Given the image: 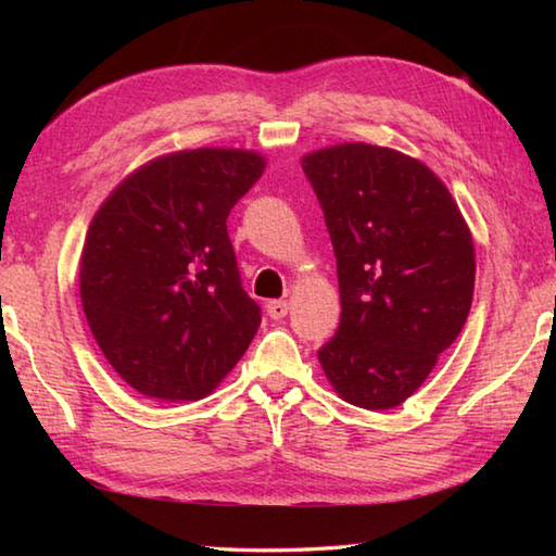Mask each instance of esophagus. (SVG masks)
<instances>
[{"label": "esophagus", "instance_id": "esophagus-1", "mask_svg": "<svg viewBox=\"0 0 556 556\" xmlns=\"http://www.w3.org/2000/svg\"><path fill=\"white\" fill-rule=\"evenodd\" d=\"M287 312H289L287 301H267V314H269V318H275V321L285 318Z\"/></svg>", "mask_w": 556, "mask_h": 556}]
</instances>
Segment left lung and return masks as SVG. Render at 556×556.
<instances>
[{"instance_id":"8db88e82","label":"left lung","mask_w":556,"mask_h":556,"mask_svg":"<svg viewBox=\"0 0 556 556\" xmlns=\"http://www.w3.org/2000/svg\"><path fill=\"white\" fill-rule=\"evenodd\" d=\"M331 235L341 326L318 361L345 402L392 409L456 341L473 301L468 225L434 172L348 142L301 159Z\"/></svg>"}]
</instances>
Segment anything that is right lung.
<instances>
[{"instance_id":"obj_1","label":"right lung","mask_w":556,"mask_h":556,"mask_svg":"<svg viewBox=\"0 0 556 556\" xmlns=\"http://www.w3.org/2000/svg\"><path fill=\"white\" fill-rule=\"evenodd\" d=\"M262 168L242 149L159 156L92 218L83 312L108 363L147 397H205L255 338L262 308L242 289L225 223Z\"/></svg>"}]
</instances>
